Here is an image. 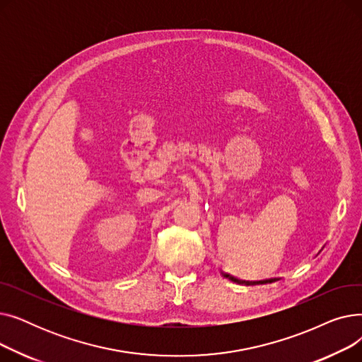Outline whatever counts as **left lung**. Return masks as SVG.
<instances>
[{
  "label": "left lung",
  "mask_w": 362,
  "mask_h": 362,
  "mask_svg": "<svg viewBox=\"0 0 362 362\" xmlns=\"http://www.w3.org/2000/svg\"><path fill=\"white\" fill-rule=\"evenodd\" d=\"M223 276L224 277H227V279H230L232 281H236V283H242V284H265V283H273V281H276V280H279V279H265V280H258V281H245V280H239V279H235V277H232L230 274H226V273H223Z\"/></svg>",
  "instance_id": "obj_1"
}]
</instances>
